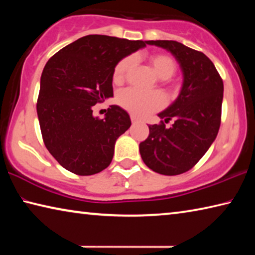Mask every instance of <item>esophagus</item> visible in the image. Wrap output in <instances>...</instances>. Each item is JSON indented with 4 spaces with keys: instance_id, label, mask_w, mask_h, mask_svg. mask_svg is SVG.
I'll list each match as a JSON object with an SVG mask.
<instances>
[{
    "instance_id": "obj_1",
    "label": "esophagus",
    "mask_w": 255,
    "mask_h": 255,
    "mask_svg": "<svg viewBox=\"0 0 255 255\" xmlns=\"http://www.w3.org/2000/svg\"><path fill=\"white\" fill-rule=\"evenodd\" d=\"M130 119H131V123L132 124H137L138 122H139V119H138L137 117H136V116H130Z\"/></svg>"
}]
</instances>
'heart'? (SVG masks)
<instances>
[{"label": "heart", "mask_w": 255, "mask_h": 255, "mask_svg": "<svg viewBox=\"0 0 255 255\" xmlns=\"http://www.w3.org/2000/svg\"><path fill=\"white\" fill-rule=\"evenodd\" d=\"M149 62L154 67L156 74L162 80H167L174 75L176 72L175 60L169 55L156 54L149 57ZM133 64V58L131 56L123 58L114 68L112 73V80L115 83L120 84L126 79L128 72ZM118 105L124 109L137 116V117H144L152 112L157 111L165 105V98L158 91H143V90L128 88L118 93L117 97Z\"/></svg>", "instance_id": "heart-1"}]
</instances>
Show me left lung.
Wrapping results in <instances>:
<instances>
[{"mask_svg":"<svg viewBox=\"0 0 255 255\" xmlns=\"http://www.w3.org/2000/svg\"><path fill=\"white\" fill-rule=\"evenodd\" d=\"M169 50L183 72L181 92L172 105L158 114L163 120L149 125L147 139L139 144L140 156L150 170L178 175L192 169L217 136L222 120L224 84L213 62L201 53L174 40H148Z\"/></svg>","mask_w":255,"mask_h":255,"instance_id":"8db88e82","label":"left lung"}]
</instances>
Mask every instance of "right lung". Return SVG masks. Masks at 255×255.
Returning a JSON list of instances; mask_svg holds the SVG:
<instances>
[{"mask_svg": "<svg viewBox=\"0 0 255 255\" xmlns=\"http://www.w3.org/2000/svg\"><path fill=\"white\" fill-rule=\"evenodd\" d=\"M147 41L89 34L50 57L42 71L37 114L45 146L64 169L92 175L110 165L129 115L110 106L105 119L93 106L114 97L112 73L119 60Z\"/></svg>", "mask_w": 255, "mask_h": 255, "instance_id": "right-lung-1", "label": "right lung"}]
</instances>
